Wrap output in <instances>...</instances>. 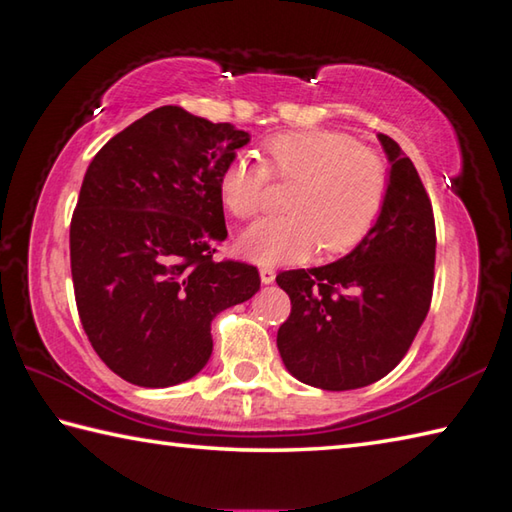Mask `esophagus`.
Wrapping results in <instances>:
<instances>
[{
	"mask_svg": "<svg viewBox=\"0 0 512 512\" xmlns=\"http://www.w3.org/2000/svg\"><path fill=\"white\" fill-rule=\"evenodd\" d=\"M259 277H262L264 284H273L275 282V268L262 266V268H259Z\"/></svg>",
	"mask_w": 512,
	"mask_h": 512,
	"instance_id": "obj_1",
	"label": "esophagus"
}]
</instances>
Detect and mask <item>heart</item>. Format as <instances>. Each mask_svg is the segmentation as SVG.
Returning a JSON list of instances; mask_svg holds the SVG:
<instances>
[{
    "label": "heart",
    "instance_id": "heart-1",
    "mask_svg": "<svg viewBox=\"0 0 512 512\" xmlns=\"http://www.w3.org/2000/svg\"><path fill=\"white\" fill-rule=\"evenodd\" d=\"M297 181L288 215L264 217L244 230L241 255L257 264L302 262L322 244L327 255L360 246L376 226L389 192L383 154L340 129H295L268 138L264 161L237 154L219 176L230 215L250 219L266 208L271 183Z\"/></svg>",
    "mask_w": 512,
    "mask_h": 512
}]
</instances>
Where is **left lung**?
Listing matches in <instances>:
<instances>
[{"label":"left lung","instance_id":"1","mask_svg":"<svg viewBox=\"0 0 512 512\" xmlns=\"http://www.w3.org/2000/svg\"><path fill=\"white\" fill-rule=\"evenodd\" d=\"M378 138L392 170L385 208L365 241L340 262L275 277L291 297V315L277 331L284 365L327 392L387 376L410 351L432 302V201L398 143Z\"/></svg>","mask_w":512,"mask_h":512}]
</instances>
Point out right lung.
<instances>
[{"mask_svg":"<svg viewBox=\"0 0 512 512\" xmlns=\"http://www.w3.org/2000/svg\"><path fill=\"white\" fill-rule=\"evenodd\" d=\"M248 141L165 105L89 163L69 232L73 293L91 347L127 383L199 374L215 315L259 291L257 266L215 259L228 237L219 176Z\"/></svg>","mask_w":512,"mask_h":512,"instance_id":"obj_1","label":"right lung"}]
</instances>
